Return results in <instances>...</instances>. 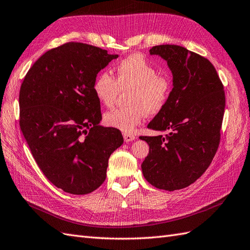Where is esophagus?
<instances>
[{"mask_svg": "<svg viewBox=\"0 0 250 250\" xmlns=\"http://www.w3.org/2000/svg\"><path fill=\"white\" fill-rule=\"evenodd\" d=\"M135 135L134 134H131V133H124V139L125 143H130V142H133L134 139H135Z\"/></svg>", "mask_w": 250, "mask_h": 250, "instance_id": "esophagus-1", "label": "esophagus"}]
</instances>
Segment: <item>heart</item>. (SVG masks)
Masks as SVG:
<instances>
[{"label":"heart","mask_w":250,"mask_h":250,"mask_svg":"<svg viewBox=\"0 0 250 250\" xmlns=\"http://www.w3.org/2000/svg\"><path fill=\"white\" fill-rule=\"evenodd\" d=\"M125 107H116L104 115L106 126L131 133L149 115H156L167 104L171 82L158 75L155 66L144 56L134 54L121 60L115 67V78L107 72L96 76L93 91L101 104L111 106L119 91H127Z\"/></svg>","instance_id":"heart-1"}]
</instances>
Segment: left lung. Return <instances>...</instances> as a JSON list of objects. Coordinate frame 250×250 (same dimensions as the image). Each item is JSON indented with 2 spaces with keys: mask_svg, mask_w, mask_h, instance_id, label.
Wrapping results in <instances>:
<instances>
[{
  "mask_svg": "<svg viewBox=\"0 0 250 250\" xmlns=\"http://www.w3.org/2000/svg\"><path fill=\"white\" fill-rule=\"evenodd\" d=\"M150 54L167 61L173 88L167 104L148 125L167 134L139 137L150 146L142 169L152 186L174 191L194 183L212 162L220 145L225 92L205 57L170 44L153 46Z\"/></svg>",
  "mask_w": 250,
  "mask_h": 250,
  "instance_id": "left-lung-1",
  "label": "left lung"
}]
</instances>
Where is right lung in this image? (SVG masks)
<instances>
[{"label":"right lung","instance_id":"right-lung-1","mask_svg":"<svg viewBox=\"0 0 250 250\" xmlns=\"http://www.w3.org/2000/svg\"><path fill=\"white\" fill-rule=\"evenodd\" d=\"M118 55L80 42L49 49L29 68L20 88V127L42 173L57 188L87 194L105 181L121 132L99 125L96 76Z\"/></svg>","mask_w":250,"mask_h":250}]
</instances>
